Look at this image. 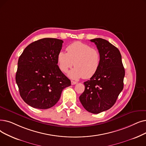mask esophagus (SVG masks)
I'll return each instance as SVG.
<instances>
[{"label": "esophagus", "instance_id": "1", "mask_svg": "<svg viewBox=\"0 0 146 146\" xmlns=\"http://www.w3.org/2000/svg\"><path fill=\"white\" fill-rule=\"evenodd\" d=\"M77 84V82H75V81H73V80H72L71 81V84L72 85H75Z\"/></svg>", "mask_w": 146, "mask_h": 146}]
</instances>
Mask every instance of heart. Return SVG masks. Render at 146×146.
Returning <instances> with one entry per match:
<instances>
[{
  "label": "heart",
  "instance_id": "b5f03b06",
  "mask_svg": "<svg viewBox=\"0 0 146 146\" xmlns=\"http://www.w3.org/2000/svg\"><path fill=\"white\" fill-rule=\"evenodd\" d=\"M66 50L67 53L60 51L57 55L58 65L62 72H67L74 65L75 67L68 74L72 79H90L96 74L101 62V55L97 49L81 42H74Z\"/></svg>",
  "mask_w": 146,
  "mask_h": 146
}]
</instances>
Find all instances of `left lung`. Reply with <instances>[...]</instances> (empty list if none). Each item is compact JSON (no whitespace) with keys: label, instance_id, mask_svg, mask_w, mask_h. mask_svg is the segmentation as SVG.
Masks as SVG:
<instances>
[{"label":"left lung","instance_id":"8db88e82","mask_svg":"<svg viewBox=\"0 0 146 146\" xmlns=\"http://www.w3.org/2000/svg\"><path fill=\"white\" fill-rule=\"evenodd\" d=\"M101 55L100 66L90 80L84 82L85 91L79 97L84 108L98 114L115 104L123 88L125 69L119 50L101 38L91 39Z\"/></svg>","mask_w":146,"mask_h":146}]
</instances>
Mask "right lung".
Listing matches in <instances>:
<instances>
[{"label":"right lung","instance_id":"1","mask_svg":"<svg viewBox=\"0 0 146 146\" xmlns=\"http://www.w3.org/2000/svg\"><path fill=\"white\" fill-rule=\"evenodd\" d=\"M62 43L43 38L29 45L18 59L16 83L20 96L31 107L50 108L58 102L62 90L71 85L57 65Z\"/></svg>","mask_w":146,"mask_h":146}]
</instances>
